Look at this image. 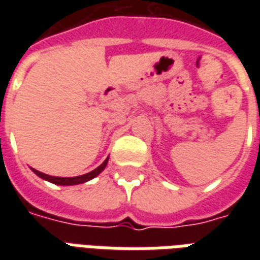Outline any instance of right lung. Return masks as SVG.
Masks as SVG:
<instances>
[{
  "instance_id": "add662e5",
  "label": "right lung",
  "mask_w": 260,
  "mask_h": 260,
  "mask_svg": "<svg viewBox=\"0 0 260 260\" xmlns=\"http://www.w3.org/2000/svg\"><path fill=\"white\" fill-rule=\"evenodd\" d=\"M108 163V157L103 161V164H100L97 169H94L93 171L90 173H87V174H83V175H79V177H53V175H48V174H44V173H40V171H37V170L31 169L33 170V173L36 175H39L40 178L43 180L48 181V182H53L55 185H78V184H83V182H87V181L93 180L94 177L102 173L103 170L106 169V166Z\"/></svg>"
}]
</instances>
